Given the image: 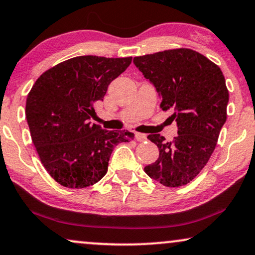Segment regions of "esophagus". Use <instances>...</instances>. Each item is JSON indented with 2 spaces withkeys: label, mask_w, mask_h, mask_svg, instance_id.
<instances>
[{
  "label": "esophagus",
  "mask_w": 255,
  "mask_h": 255,
  "mask_svg": "<svg viewBox=\"0 0 255 255\" xmlns=\"http://www.w3.org/2000/svg\"><path fill=\"white\" fill-rule=\"evenodd\" d=\"M135 137H136V141H138V142H143L147 140V135L142 134V133H136Z\"/></svg>",
  "instance_id": "obj_1"
}]
</instances>
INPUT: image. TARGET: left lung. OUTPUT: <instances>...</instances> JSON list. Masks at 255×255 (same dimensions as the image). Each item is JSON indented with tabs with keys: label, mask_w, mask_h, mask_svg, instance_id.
Wrapping results in <instances>:
<instances>
[{
	"label": "left lung",
	"mask_w": 255,
	"mask_h": 255,
	"mask_svg": "<svg viewBox=\"0 0 255 255\" xmlns=\"http://www.w3.org/2000/svg\"><path fill=\"white\" fill-rule=\"evenodd\" d=\"M133 63L156 88L162 110L172 112L178 128L172 141L149 135L159 156L144 168L145 174L169 188L188 184L211 157L226 121L229 91L222 70L190 49L135 57Z\"/></svg>",
	"instance_id": "left-lung-1"
}]
</instances>
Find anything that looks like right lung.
Listing matches in <instances>:
<instances>
[{"label": "right lung", "mask_w": 255, "mask_h": 255, "mask_svg": "<svg viewBox=\"0 0 255 255\" xmlns=\"http://www.w3.org/2000/svg\"><path fill=\"white\" fill-rule=\"evenodd\" d=\"M131 57L79 56L44 72L26 98L25 117L44 168L71 189L96 184L106 175L115 145L129 131L103 129L91 119L108 85L130 65Z\"/></svg>", "instance_id": "obj_1"}]
</instances>
